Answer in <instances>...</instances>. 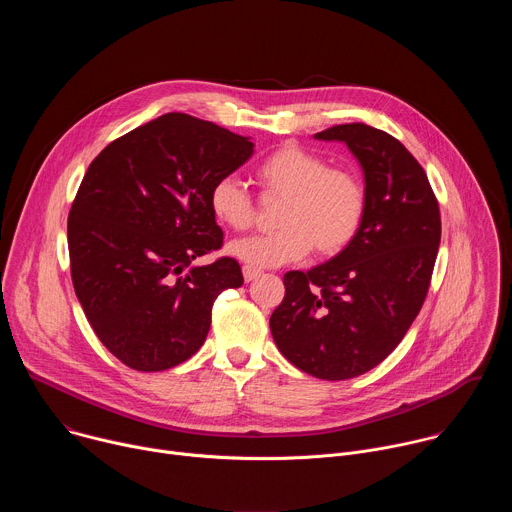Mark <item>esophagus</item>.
<instances>
[{
	"instance_id": "1",
	"label": "esophagus",
	"mask_w": 512,
	"mask_h": 512,
	"mask_svg": "<svg viewBox=\"0 0 512 512\" xmlns=\"http://www.w3.org/2000/svg\"><path fill=\"white\" fill-rule=\"evenodd\" d=\"M257 275H261V269L251 267V265H243V277H245V281H253Z\"/></svg>"
}]
</instances>
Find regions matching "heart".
Listing matches in <instances>:
<instances>
[{"mask_svg": "<svg viewBox=\"0 0 512 512\" xmlns=\"http://www.w3.org/2000/svg\"><path fill=\"white\" fill-rule=\"evenodd\" d=\"M263 194L283 198L273 233L237 239L229 253L251 267H277L304 259L312 249L320 257L340 253L356 237L367 190L358 174L334 168L326 158L302 145L285 143L269 152L255 168ZM218 223L245 231L255 221V202L233 176L218 178L208 194Z\"/></svg>", "mask_w": 512, "mask_h": 512, "instance_id": "b5f03b06", "label": "heart"}]
</instances>
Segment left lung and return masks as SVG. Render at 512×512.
<instances>
[{"instance_id": "obj_1", "label": "left lung", "mask_w": 512, "mask_h": 512, "mask_svg": "<svg viewBox=\"0 0 512 512\" xmlns=\"http://www.w3.org/2000/svg\"><path fill=\"white\" fill-rule=\"evenodd\" d=\"M344 141L364 172L367 210L356 237L330 261L283 275L269 326L279 352L316 379L375 369L417 318L442 239L437 198L419 162L393 135L364 123L314 135Z\"/></svg>"}]
</instances>
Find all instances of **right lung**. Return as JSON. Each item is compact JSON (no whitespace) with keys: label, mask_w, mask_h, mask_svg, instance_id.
I'll list each match as a JSON object with an SVG mask.
<instances>
[{"label":"right lung","mask_w":512,"mask_h":512,"mask_svg":"<svg viewBox=\"0 0 512 512\" xmlns=\"http://www.w3.org/2000/svg\"><path fill=\"white\" fill-rule=\"evenodd\" d=\"M251 156L249 137L166 113L91 162L68 214L70 275L91 328L129 369L188 360L206 340L214 300L243 285L231 257L192 261L223 247L212 184Z\"/></svg>","instance_id":"1"}]
</instances>
